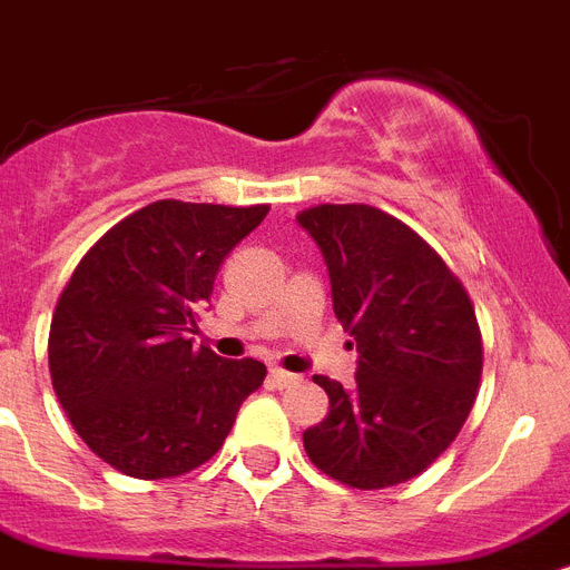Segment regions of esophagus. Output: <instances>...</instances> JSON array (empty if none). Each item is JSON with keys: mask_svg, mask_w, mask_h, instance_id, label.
<instances>
[{"mask_svg": "<svg viewBox=\"0 0 570 570\" xmlns=\"http://www.w3.org/2000/svg\"><path fill=\"white\" fill-rule=\"evenodd\" d=\"M269 380L275 389H295L301 382L298 374H289V371H281V367H272L269 371Z\"/></svg>", "mask_w": 570, "mask_h": 570, "instance_id": "obj_1", "label": "esophagus"}]
</instances>
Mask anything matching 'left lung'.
Wrapping results in <instances>:
<instances>
[{"mask_svg":"<svg viewBox=\"0 0 570 570\" xmlns=\"http://www.w3.org/2000/svg\"><path fill=\"white\" fill-rule=\"evenodd\" d=\"M298 223L322 248L333 313L358 353L351 389L313 376L330 411L304 449L356 490L403 484L470 417L484 367L475 307L443 257L374 205H315Z\"/></svg>","mask_w":570,"mask_h":570,"instance_id":"obj_1","label":"left lung"}]
</instances>
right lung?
<instances>
[{"mask_svg": "<svg viewBox=\"0 0 570 570\" xmlns=\"http://www.w3.org/2000/svg\"><path fill=\"white\" fill-rule=\"evenodd\" d=\"M269 205L159 199L109 228L57 301L49 333L55 394L109 466L141 481L214 458L243 400L263 385L257 358H223L185 338L214 277Z\"/></svg>", "mask_w": 570, "mask_h": 570, "instance_id": "right-lung-1", "label": "right lung"}]
</instances>
